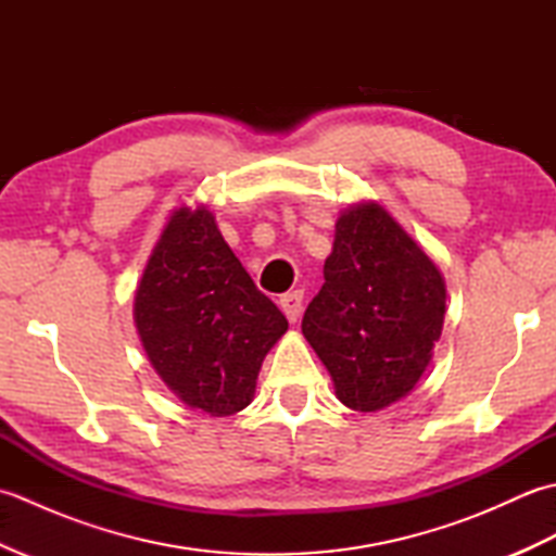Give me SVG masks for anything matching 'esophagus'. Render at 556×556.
<instances>
[{
    "mask_svg": "<svg viewBox=\"0 0 556 556\" xmlns=\"http://www.w3.org/2000/svg\"><path fill=\"white\" fill-rule=\"evenodd\" d=\"M279 305H281V311H285L289 323H299L301 311H303V293L301 291L285 293V296L279 299Z\"/></svg>",
    "mask_w": 556,
    "mask_h": 556,
    "instance_id": "esophagus-1",
    "label": "esophagus"
}]
</instances>
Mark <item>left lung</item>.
Listing matches in <instances>:
<instances>
[{
	"label": "left lung",
	"mask_w": 556,
	"mask_h": 556,
	"mask_svg": "<svg viewBox=\"0 0 556 556\" xmlns=\"http://www.w3.org/2000/svg\"><path fill=\"white\" fill-rule=\"evenodd\" d=\"M446 285L422 245L377 200L339 212L325 285L303 337L341 404L377 413L413 392L442 337Z\"/></svg>",
	"instance_id": "8db88e82"
}]
</instances>
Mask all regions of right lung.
<instances>
[{"mask_svg": "<svg viewBox=\"0 0 556 556\" xmlns=\"http://www.w3.org/2000/svg\"><path fill=\"white\" fill-rule=\"evenodd\" d=\"M134 323L160 380L212 418L251 404L265 356L289 329L203 203H184L164 224L136 287Z\"/></svg>", "mask_w": 556, "mask_h": 556, "instance_id": "right-lung-1", "label": "right lung"}]
</instances>
